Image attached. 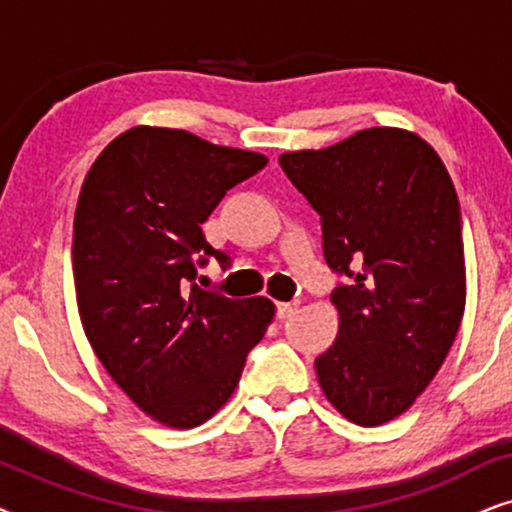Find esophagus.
<instances>
[{"mask_svg":"<svg viewBox=\"0 0 512 512\" xmlns=\"http://www.w3.org/2000/svg\"><path fill=\"white\" fill-rule=\"evenodd\" d=\"M300 310V300H289V303H277L279 319H289Z\"/></svg>","mask_w":512,"mask_h":512,"instance_id":"obj_1","label":"esophagus"}]
</instances>
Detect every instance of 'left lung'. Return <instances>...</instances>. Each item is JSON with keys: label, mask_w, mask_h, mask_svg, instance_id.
Masks as SVG:
<instances>
[{"label": "left lung", "mask_w": 512, "mask_h": 512, "mask_svg": "<svg viewBox=\"0 0 512 512\" xmlns=\"http://www.w3.org/2000/svg\"><path fill=\"white\" fill-rule=\"evenodd\" d=\"M279 165L321 216L338 277V338L317 356L321 389L349 422L377 426L415 403L450 352L466 303L454 184L412 132L370 128Z\"/></svg>", "instance_id": "left-lung-1"}]
</instances>
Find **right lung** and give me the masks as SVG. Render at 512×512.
Segmentation results:
<instances>
[{
    "label": "right lung",
    "instance_id": "right-lung-1",
    "mask_svg": "<svg viewBox=\"0 0 512 512\" xmlns=\"http://www.w3.org/2000/svg\"><path fill=\"white\" fill-rule=\"evenodd\" d=\"M265 165L261 153L142 125L116 137L81 186L72 265L83 331L118 387L174 429L228 401L275 317L268 298L198 286L209 258L233 263L202 223Z\"/></svg>",
    "mask_w": 512,
    "mask_h": 512
}]
</instances>
